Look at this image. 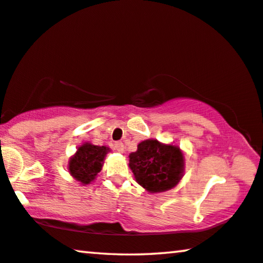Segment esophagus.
I'll use <instances>...</instances> for the list:
<instances>
[{
  "label": "esophagus",
  "mask_w": 263,
  "mask_h": 263,
  "mask_svg": "<svg viewBox=\"0 0 263 263\" xmlns=\"http://www.w3.org/2000/svg\"><path fill=\"white\" fill-rule=\"evenodd\" d=\"M114 147H115L116 151H118V152H123L124 151V144L122 143V141H116Z\"/></svg>",
  "instance_id": "34e87169"
}]
</instances>
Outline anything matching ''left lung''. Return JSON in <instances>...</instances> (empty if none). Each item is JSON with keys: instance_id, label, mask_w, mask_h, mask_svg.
<instances>
[{"instance_id": "left-lung-1", "label": "left lung", "mask_w": 263, "mask_h": 263, "mask_svg": "<svg viewBox=\"0 0 263 263\" xmlns=\"http://www.w3.org/2000/svg\"><path fill=\"white\" fill-rule=\"evenodd\" d=\"M130 168L137 182L149 193L167 191L176 186L184 172V157L173 145L158 140H144L130 156Z\"/></svg>"}]
</instances>
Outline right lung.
Returning a JSON list of instances; mask_svg holds the SVG:
<instances>
[{"label": "right lung", "instance_id": "obj_1", "mask_svg": "<svg viewBox=\"0 0 263 263\" xmlns=\"http://www.w3.org/2000/svg\"><path fill=\"white\" fill-rule=\"evenodd\" d=\"M107 151L109 148L105 146H97L90 143L83 144L70 159L69 171L71 176L82 184H90L101 172Z\"/></svg>", "mask_w": 263, "mask_h": 263}]
</instances>
